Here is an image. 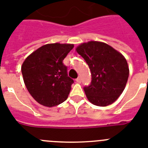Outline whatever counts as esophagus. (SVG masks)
Segmentation results:
<instances>
[{
	"mask_svg": "<svg viewBox=\"0 0 148 148\" xmlns=\"http://www.w3.org/2000/svg\"><path fill=\"white\" fill-rule=\"evenodd\" d=\"M76 81H77V83H78V84H80V83H81V78H80V77H77L76 79Z\"/></svg>",
	"mask_w": 148,
	"mask_h": 148,
	"instance_id": "34e87169",
	"label": "esophagus"
}]
</instances>
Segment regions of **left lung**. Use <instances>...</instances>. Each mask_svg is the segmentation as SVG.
<instances>
[{"label":"left lung","instance_id":"1","mask_svg":"<svg viewBox=\"0 0 148 148\" xmlns=\"http://www.w3.org/2000/svg\"><path fill=\"white\" fill-rule=\"evenodd\" d=\"M76 50L91 71V84L84 88L88 100L97 106L111 105L127 83L130 70L125 57L108 44L99 41L81 43Z\"/></svg>","mask_w":148,"mask_h":148}]
</instances>
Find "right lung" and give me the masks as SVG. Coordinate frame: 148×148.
Wrapping results in <instances>:
<instances>
[{"instance_id": "1", "label": "right lung", "mask_w": 148, "mask_h": 148, "mask_svg": "<svg viewBox=\"0 0 148 148\" xmlns=\"http://www.w3.org/2000/svg\"><path fill=\"white\" fill-rule=\"evenodd\" d=\"M74 44L59 43L42 46L28 56L22 65L28 91L39 104L53 107L64 102L74 83L63 60Z\"/></svg>"}]
</instances>
